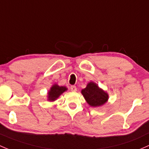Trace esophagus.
I'll return each instance as SVG.
<instances>
[{
    "label": "esophagus",
    "mask_w": 149,
    "mask_h": 149,
    "mask_svg": "<svg viewBox=\"0 0 149 149\" xmlns=\"http://www.w3.org/2000/svg\"><path fill=\"white\" fill-rule=\"evenodd\" d=\"M70 90H71V91H72V92H76L77 91V87L74 85H72L71 87H70Z\"/></svg>",
    "instance_id": "obj_1"
}]
</instances>
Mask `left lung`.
I'll return each instance as SVG.
<instances>
[{"instance_id":"left-lung-1","label":"left lung","mask_w":149,"mask_h":149,"mask_svg":"<svg viewBox=\"0 0 149 149\" xmlns=\"http://www.w3.org/2000/svg\"><path fill=\"white\" fill-rule=\"evenodd\" d=\"M82 94L87 103L92 107L100 106L108 99V95L93 82L87 84V87L82 90Z\"/></svg>"}]
</instances>
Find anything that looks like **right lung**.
I'll return each instance as SVG.
<instances>
[{"label": "right lung", "mask_w": 149, "mask_h": 149, "mask_svg": "<svg viewBox=\"0 0 149 149\" xmlns=\"http://www.w3.org/2000/svg\"><path fill=\"white\" fill-rule=\"evenodd\" d=\"M67 90V89L65 87H60V86L57 85H53L51 87V90H50V91L48 93L49 100L54 101L56 98L59 97V96L61 94H62Z\"/></svg>", "instance_id": "1"}]
</instances>
